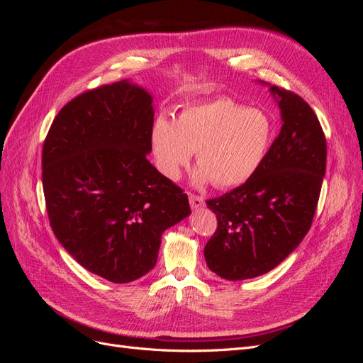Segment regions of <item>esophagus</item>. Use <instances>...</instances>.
I'll return each instance as SVG.
<instances>
[{"instance_id": "esophagus-1", "label": "esophagus", "mask_w": 363, "mask_h": 363, "mask_svg": "<svg viewBox=\"0 0 363 363\" xmlns=\"http://www.w3.org/2000/svg\"><path fill=\"white\" fill-rule=\"evenodd\" d=\"M189 203H191L192 208H201L204 206V200L201 199V196L194 195V194H189Z\"/></svg>"}]
</instances>
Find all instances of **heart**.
Wrapping results in <instances>:
<instances>
[{"instance_id": "obj_1", "label": "heart", "mask_w": 363, "mask_h": 363, "mask_svg": "<svg viewBox=\"0 0 363 363\" xmlns=\"http://www.w3.org/2000/svg\"><path fill=\"white\" fill-rule=\"evenodd\" d=\"M271 142L269 119L232 98L186 107L172 119L159 115L151 128L156 163L168 179H179L196 151L195 183L235 188L252 177Z\"/></svg>"}]
</instances>
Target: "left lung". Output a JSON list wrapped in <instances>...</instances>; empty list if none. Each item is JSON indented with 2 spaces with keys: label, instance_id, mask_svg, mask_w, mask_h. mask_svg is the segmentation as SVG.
Masks as SVG:
<instances>
[{
  "label": "left lung",
  "instance_id": "left-lung-1",
  "mask_svg": "<svg viewBox=\"0 0 363 363\" xmlns=\"http://www.w3.org/2000/svg\"><path fill=\"white\" fill-rule=\"evenodd\" d=\"M283 125L259 169L244 184L207 200L218 227L204 247L207 267L225 280L276 268L309 232L325 174L327 144L312 107L300 95L269 87Z\"/></svg>",
  "mask_w": 363,
  "mask_h": 363
}]
</instances>
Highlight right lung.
Returning <instances> with one entry per match:
<instances>
[{
	"mask_svg": "<svg viewBox=\"0 0 363 363\" xmlns=\"http://www.w3.org/2000/svg\"><path fill=\"white\" fill-rule=\"evenodd\" d=\"M152 96L123 80L62 107L42 150L50 225L83 268L128 283L155 268L160 238L191 213L188 195L148 162Z\"/></svg>",
	"mask_w": 363,
	"mask_h": 363,
	"instance_id": "1",
	"label": "right lung"
}]
</instances>
